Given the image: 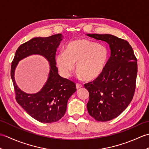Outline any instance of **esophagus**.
Instances as JSON below:
<instances>
[{"label":"esophagus","instance_id":"34e87169","mask_svg":"<svg viewBox=\"0 0 149 149\" xmlns=\"http://www.w3.org/2000/svg\"><path fill=\"white\" fill-rule=\"evenodd\" d=\"M83 87V85H82L81 84H79V83H76V88L77 90L80 89L81 88Z\"/></svg>","mask_w":149,"mask_h":149}]
</instances>
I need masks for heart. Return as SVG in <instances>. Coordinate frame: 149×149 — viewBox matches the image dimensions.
Listing matches in <instances>:
<instances>
[{
  "instance_id": "1",
  "label": "heart",
  "mask_w": 149,
  "mask_h": 149,
  "mask_svg": "<svg viewBox=\"0 0 149 149\" xmlns=\"http://www.w3.org/2000/svg\"><path fill=\"white\" fill-rule=\"evenodd\" d=\"M109 59V50L87 39L72 41L66 46L65 52L56 56L55 61L63 75H71L76 64V70L86 81L99 77L105 70Z\"/></svg>"
}]
</instances>
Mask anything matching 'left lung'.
<instances>
[{
	"instance_id": "1",
	"label": "left lung",
	"mask_w": 149,
	"mask_h": 149,
	"mask_svg": "<svg viewBox=\"0 0 149 149\" xmlns=\"http://www.w3.org/2000/svg\"><path fill=\"white\" fill-rule=\"evenodd\" d=\"M87 36L109 45L111 56L103 73L84 84L89 91L88 113L97 121L106 122L119 116L133 98L136 81L137 59L127 41L111 34Z\"/></svg>"
}]
</instances>
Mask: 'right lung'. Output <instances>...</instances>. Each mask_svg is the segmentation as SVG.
<instances>
[{"instance_id": "obj_1", "label": "right lung", "mask_w": 149, "mask_h": 149, "mask_svg": "<svg viewBox=\"0 0 149 149\" xmlns=\"http://www.w3.org/2000/svg\"><path fill=\"white\" fill-rule=\"evenodd\" d=\"M62 37L61 34H57L31 39L18 47L11 63V77L16 100L31 116L40 122L52 123L61 119L66 112L69 98L76 91L75 84L59 76L56 66V52ZM32 54H40L46 57L50 62L51 69L42 89L36 94H27L17 86L14 72L19 61Z\"/></svg>"}]
</instances>
